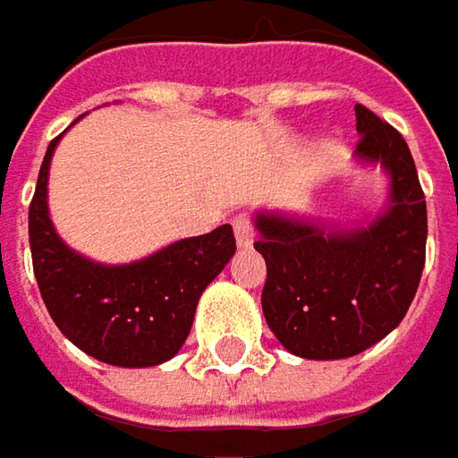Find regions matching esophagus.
<instances>
[{
  "label": "esophagus",
  "mask_w": 458,
  "mask_h": 458,
  "mask_svg": "<svg viewBox=\"0 0 458 458\" xmlns=\"http://www.w3.org/2000/svg\"><path fill=\"white\" fill-rule=\"evenodd\" d=\"M234 237H237V245L240 247L252 245V221L245 213L234 218Z\"/></svg>",
  "instance_id": "obj_1"
}]
</instances>
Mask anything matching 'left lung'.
I'll use <instances>...</instances> for the list:
<instances>
[{"mask_svg": "<svg viewBox=\"0 0 458 458\" xmlns=\"http://www.w3.org/2000/svg\"><path fill=\"white\" fill-rule=\"evenodd\" d=\"M354 158L388 174L376 218L331 226L320 218L255 213L266 258L263 315L281 346L305 360L354 357L407 315L425 268L428 208L407 140L362 104L354 106Z\"/></svg>", "mask_w": 458, "mask_h": 458, "instance_id": "left-lung-1", "label": "left lung"}]
</instances>
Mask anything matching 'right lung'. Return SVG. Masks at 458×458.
<instances>
[{
    "label": "right lung",
    "instance_id": "1",
    "mask_svg": "<svg viewBox=\"0 0 458 458\" xmlns=\"http://www.w3.org/2000/svg\"><path fill=\"white\" fill-rule=\"evenodd\" d=\"M47 148L28 211L33 274L56 328L85 354L116 368H153L172 360L190 336L200 294L234 255L229 224L158 252L106 266L62 242L49 218Z\"/></svg>",
    "mask_w": 458,
    "mask_h": 458
}]
</instances>
